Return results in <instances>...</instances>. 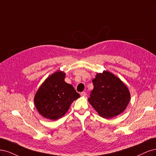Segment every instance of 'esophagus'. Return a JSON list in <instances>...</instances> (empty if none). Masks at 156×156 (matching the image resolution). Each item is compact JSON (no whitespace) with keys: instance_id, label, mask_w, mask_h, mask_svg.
<instances>
[{"instance_id":"34e87169","label":"esophagus","mask_w":156,"mask_h":156,"mask_svg":"<svg viewBox=\"0 0 156 156\" xmlns=\"http://www.w3.org/2000/svg\"><path fill=\"white\" fill-rule=\"evenodd\" d=\"M80 94H81V96H82V97H85V96H86V95H87V93H85V91H83V92L80 93Z\"/></svg>"}]
</instances>
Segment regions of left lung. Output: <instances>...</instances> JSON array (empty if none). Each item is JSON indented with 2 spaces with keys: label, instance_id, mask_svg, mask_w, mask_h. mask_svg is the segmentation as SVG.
<instances>
[{
  "label": "left lung",
  "instance_id": "obj_1",
  "mask_svg": "<svg viewBox=\"0 0 156 156\" xmlns=\"http://www.w3.org/2000/svg\"><path fill=\"white\" fill-rule=\"evenodd\" d=\"M94 89L89 102L104 119H111L122 113L130 100V93L121 80L108 71L97 73L93 80Z\"/></svg>",
  "mask_w": 156,
  "mask_h": 156
}]
</instances>
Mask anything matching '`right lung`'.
<instances>
[{"label":"right lung","instance_id":"obj_1","mask_svg":"<svg viewBox=\"0 0 156 156\" xmlns=\"http://www.w3.org/2000/svg\"><path fill=\"white\" fill-rule=\"evenodd\" d=\"M65 73L56 71L48 77L34 97V104L39 114L44 118L57 120L67 112L80 94L71 84L65 82Z\"/></svg>","mask_w":156,"mask_h":156}]
</instances>
